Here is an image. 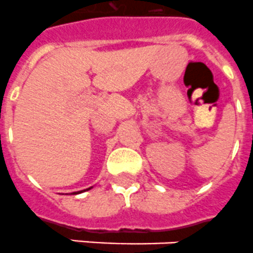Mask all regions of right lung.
Returning a JSON list of instances; mask_svg holds the SVG:
<instances>
[{"instance_id": "add662e5", "label": "right lung", "mask_w": 253, "mask_h": 253, "mask_svg": "<svg viewBox=\"0 0 253 253\" xmlns=\"http://www.w3.org/2000/svg\"><path fill=\"white\" fill-rule=\"evenodd\" d=\"M88 189H91V188H88ZM88 189H86V190H88Z\"/></svg>"}]
</instances>
